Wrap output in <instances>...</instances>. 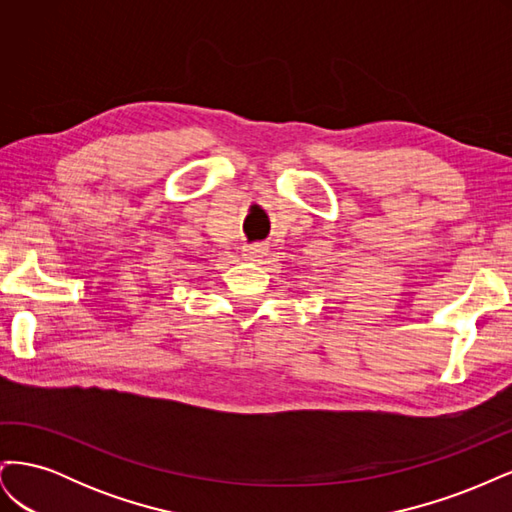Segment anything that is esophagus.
<instances>
[{"label": "esophagus", "instance_id": "obj_1", "mask_svg": "<svg viewBox=\"0 0 512 512\" xmlns=\"http://www.w3.org/2000/svg\"><path fill=\"white\" fill-rule=\"evenodd\" d=\"M267 254V250L262 245H243V258L245 260H252V262H256V260H260L262 256Z\"/></svg>", "mask_w": 512, "mask_h": 512}]
</instances>
